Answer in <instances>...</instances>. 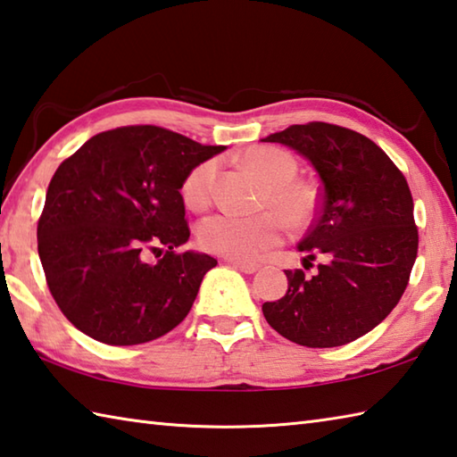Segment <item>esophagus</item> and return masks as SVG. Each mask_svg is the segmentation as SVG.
<instances>
[{"label":"esophagus","instance_id":"1","mask_svg":"<svg viewBox=\"0 0 457 457\" xmlns=\"http://www.w3.org/2000/svg\"><path fill=\"white\" fill-rule=\"evenodd\" d=\"M231 265H234L241 273H255L259 270V263H249V262H231Z\"/></svg>","mask_w":457,"mask_h":457}]
</instances>
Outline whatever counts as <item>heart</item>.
Wrapping results in <instances>:
<instances>
[{
  "label": "heart",
  "mask_w": 457,
  "mask_h": 457,
  "mask_svg": "<svg viewBox=\"0 0 457 457\" xmlns=\"http://www.w3.org/2000/svg\"><path fill=\"white\" fill-rule=\"evenodd\" d=\"M241 164L265 184L262 195L263 210L255 216L216 213L198 226V244L216 255L253 259L265 249L279 244L285 236V222L291 229L307 228L317 213V190L297 180L299 164L289 152L275 146H252L241 154ZM216 180V162L205 160L194 166L182 182V200L190 210L202 212L212 202Z\"/></svg>",
  "instance_id": "1"
}]
</instances>
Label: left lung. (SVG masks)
<instances>
[{"instance_id":"8db88e82","label":"left lung","mask_w":457,"mask_h":457,"mask_svg":"<svg viewBox=\"0 0 457 457\" xmlns=\"http://www.w3.org/2000/svg\"><path fill=\"white\" fill-rule=\"evenodd\" d=\"M265 142L287 145L320 176L319 208L299 244L305 270L263 303L277 333L309 348L353 343L382 323L404 295L418 255L414 202L404 174L364 134L328 122L293 124Z\"/></svg>"}]
</instances>
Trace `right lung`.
Returning a JSON list of instances; mask_svg holds the SVG:
<instances>
[{"label": "right lung", "mask_w": 457, "mask_h": 457, "mask_svg": "<svg viewBox=\"0 0 457 457\" xmlns=\"http://www.w3.org/2000/svg\"><path fill=\"white\" fill-rule=\"evenodd\" d=\"M220 152L134 124L96 134L59 164L37 249L53 299L80 333L112 346L142 345L186 319L218 262L178 252L190 237L180 187Z\"/></svg>", "instance_id": "add662e5"}]
</instances>
